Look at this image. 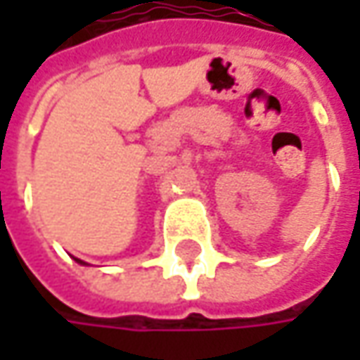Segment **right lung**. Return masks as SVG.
Segmentation results:
<instances>
[{"label": "right lung", "instance_id": "obj_1", "mask_svg": "<svg viewBox=\"0 0 360 360\" xmlns=\"http://www.w3.org/2000/svg\"><path fill=\"white\" fill-rule=\"evenodd\" d=\"M76 260H77V258H76ZM77 262H79V264H84V262H82V260H77Z\"/></svg>", "mask_w": 360, "mask_h": 360}]
</instances>
